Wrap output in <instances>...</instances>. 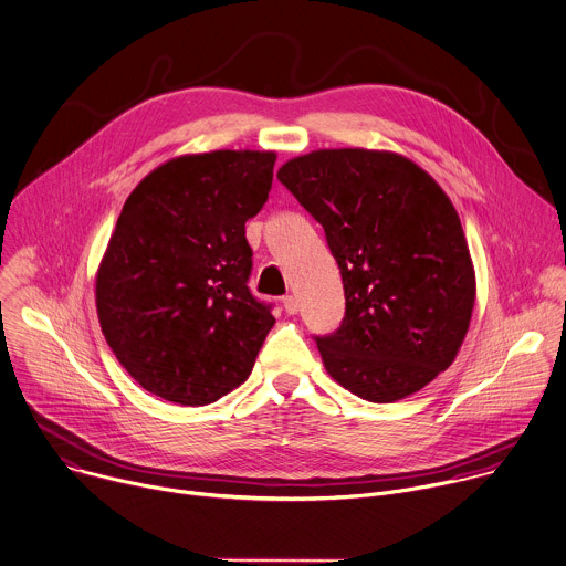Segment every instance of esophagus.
Segmentation results:
<instances>
[{"label": "esophagus", "instance_id": "obj_1", "mask_svg": "<svg viewBox=\"0 0 566 566\" xmlns=\"http://www.w3.org/2000/svg\"><path fill=\"white\" fill-rule=\"evenodd\" d=\"M282 306H284V311H286L289 315H295V313L300 311V304H297V297H295V295L282 297Z\"/></svg>", "mask_w": 566, "mask_h": 566}]
</instances>
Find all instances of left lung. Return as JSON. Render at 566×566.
<instances>
[{
  "label": "left lung",
  "mask_w": 566,
  "mask_h": 566,
  "mask_svg": "<svg viewBox=\"0 0 566 566\" xmlns=\"http://www.w3.org/2000/svg\"><path fill=\"white\" fill-rule=\"evenodd\" d=\"M277 179L322 224L346 313L315 335L331 378L368 402L402 400L447 370L469 331L475 271L438 181L389 150L324 148Z\"/></svg>",
  "instance_id": "left-lung-1"
}]
</instances>
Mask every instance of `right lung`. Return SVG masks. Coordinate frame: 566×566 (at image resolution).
I'll list each match as a JSON object with an SVG mask.
<instances>
[{
    "label": "right lung",
    "mask_w": 566,
    "mask_h": 566,
    "mask_svg": "<svg viewBox=\"0 0 566 566\" xmlns=\"http://www.w3.org/2000/svg\"><path fill=\"white\" fill-rule=\"evenodd\" d=\"M275 153L168 159L128 196L95 277L102 333L148 394L205 407L238 389L275 324L249 277L247 220L269 200Z\"/></svg>",
    "instance_id": "add662e5"
}]
</instances>
